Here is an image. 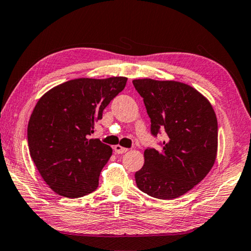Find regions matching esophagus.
Listing matches in <instances>:
<instances>
[{
	"label": "esophagus",
	"instance_id": "1",
	"mask_svg": "<svg viewBox=\"0 0 251 251\" xmlns=\"http://www.w3.org/2000/svg\"><path fill=\"white\" fill-rule=\"evenodd\" d=\"M114 151H115L116 154H124V152H126L128 150L125 147H122L121 145H116L115 147H114Z\"/></svg>",
	"mask_w": 251,
	"mask_h": 251
}]
</instances>
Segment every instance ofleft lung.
I'll return each mask as SVG.
<instances>
[{
	"instance_id": "obj_1",
	"label": "left lung",
	"mask_w": 251,
	"mask_h": 251,
	"mask_svg": "<svg viewBox=\"0 0 251 251\" xmlns=\"http://www.w3.org/2000/svg\"><path fill=\"white\" fill-rule=\"evenodd\" d=\"M151 118V131L165 130L161 150L147 148L145 163L135 174L137 187L158 199L189 192L210 172L217 156L218 124L205 96L175 80L134 79Z\"/></svg>"
}]
</instances>
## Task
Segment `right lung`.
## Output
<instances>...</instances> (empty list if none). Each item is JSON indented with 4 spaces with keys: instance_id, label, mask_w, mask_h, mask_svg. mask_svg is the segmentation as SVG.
<instances>
[{
    "instance_id": "obj_1",
    "label": "right lung",
    "mask_w": 251,
    "mask_h": 251,
    "mask_svg": "<svg viewBox=\"0 0 251 251\" xmlns=\"http://www.w3.org/2000/svg\"><path fill=\"white\" fill-rule=\"evenodd\" d=\"M126 77L76 78L41 97L27 126L29 155L50 188L67 198L99 187L110 146L88 138L110 100L125 88Z\"/></svg>"
}]
</instances>
